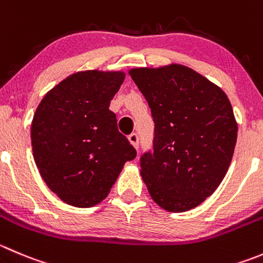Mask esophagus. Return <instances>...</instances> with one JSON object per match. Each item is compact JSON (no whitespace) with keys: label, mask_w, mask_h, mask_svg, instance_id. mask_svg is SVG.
<instances>
[{"label":"esophagus","mask_w":263,"mask_h":263,"mask_svg":"<svg viewBox=\"0 0 263 263\" xmlns=\"http://www.w3.org/2000/svg\"><path fill=\"white\" fill-rule=\"evenodd\" d=\"M128 140H129V142H131L132 145H134L135 147H139V135L137 134H131L128 136Z\"/></svg>","instance_id":"1"}]
</instances>
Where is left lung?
Returning a JSON list of instances; mask_svg holds the SVG:
<instances>
[{"label":"left lung","mask_w":263,"mask_h":263,"mask_svg":"<svg viewBox=\"0 0 263 263\" xmlns=\"http://www.w3.org/2000/svg\"><path fill=\"white\" fill-rule=\"evenodd\" d=\"M129 74L154 121L153 150L140 157L149 194L170 212L195 208L215 193L233 159L238 124L230 101L220 87L178 64Z\"/></svg>","instance_id":"obj_1"}]
</instances>
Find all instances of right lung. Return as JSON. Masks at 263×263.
<instances>
[{"label":"right lung","instance_id":"1","mask_svg":"<svg viewBox=\"0 0 263 263\" xmlns=\"http://www.w3.org/2000/svg\"><path fill=\"white\" fill-rule=\"evenodd\" d=\"M122 72L76 73L53 87L33 117V157L46 185L67 204L88 208L105 199L136 150L118 131L110 100Z\"/></svg>","mask_w":263,"mask_h":263}]
</instances>
